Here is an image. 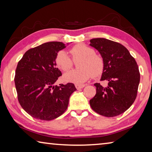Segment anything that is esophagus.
<instances>
[{
    "label": "esophagus",
    "instance_id": "1",
    "mask_svg": "<svg viewBox=\"0 0 152 152\" xmlns=\"http://www.w3.org/2000/svg\"><path fill=\"white\" fill-rule=\"evenodd\" d=\"M75 86L77 89L79 90V89L84 88V87L85 86V85H84V84H75Z\"/></svg>",
    "mask_w": 152,
    "mask_h": 152
}]
</instances>
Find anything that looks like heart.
<instances>
[{
	"label": "heart",
	"mask_w": 152,
	"mask_h": 152,
	"mask_svg": "<svg viewBox=\"0 0 152 152\" xmlns=\"http://www.w3.org/2000/svg\"><path fill=\"white\" fill-rule=\"evenodd\" d=\"M70 53L74 61H78V70L67 72L63 78L68 82L80 84L85 82L92 75L98 76L104 69V61L101 56L94 53L93 49L84 44H78L71 49ZM56 63L64 71L72 67L73 62L65 51H60L56 57Z\"/></svg>",
	"instance_id": "heart-1"
}]
</instances>
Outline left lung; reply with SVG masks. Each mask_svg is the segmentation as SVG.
Segmentation results:
<instances>
[{"instance_id": "left-lung-1", "label": "left lung", "mask_w": 152, "mask_h": 152, "mask_svg": "<svg viewBox=\"0 0 152 152\" xmlns=\"http://www.w3.org/2000/svg\"><path fill=\"white\" fill-rule=\"evenodd\" d=\"M90 46L99 51L104 61L101 80L108 85L95 83V96L90 100L92 109L107 117H115L127 110L137 96L140 74L135 59L123 45L105 38L90 40Z\"/></svg>"}]
</instances>
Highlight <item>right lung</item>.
Returning <instances> with one entry per match:
<instances>
[{
  "label": "right lung",
  "mask_w": 152,
  "mask_h": 152,
  "mask_svg": "<svg viewBox=\"0 0 152 152\" xmlns=\"http://www.w3.org/2000/svg\"><path fill=\"white\" fill-rule=\"evenodd\" d=\"M69 43H43L27 51L17 64L15 84L18 100L35 119L50 121L60 117L68 108L70 95L76 91L72 83L55 85L61 76L56 55Z\"/></svg>",
  "instance_id": "add662e5"
}]
</instances>
